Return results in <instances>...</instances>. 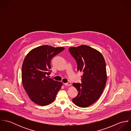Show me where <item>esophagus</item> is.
<instances>
[{
    "label": "esophagus",
    "mask_w": 131,
    "mask_h": 131,
    "mask_svg": "<svg viewBox=\"0 0 131 131\" xmlns=\"http://www.w3.org/2000/svg\"><path fill=\"white\" fill-rule=\"evenodd\" d=\"M64 84L66 86H71V83L70 82H68V83H64Z\"/></svg>",
    "instance_id": "34e87169"
}]
</instances>
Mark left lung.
<instances>
[{"label": "left lung", "mask_w": 131, "mask_h": 131, "mask_svg": "<svg viewBox=\"0 0 131 131\" xmlns=\"http://www.w3.org/2000/svg\"><path fill=\"white\" fill-rule=\"evenodd\" d=\"M69 51L82 72L81 84L73 83L79 93L72 101L77 106L86 107L94 103L105 87L107 75L104 58L98 50L87 45L71 47Z\"/></svg>", "instance_id": "8db88e82"}]
</instances>
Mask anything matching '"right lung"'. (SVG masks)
<instances>
[{
    "label": "right lung",
    "instance_id": "1",
    "mask_svg": "<svg viewBox=\"0 0 131 131\" xmlns=\"http://www.w3.org/2000/svg\"><path fill=\"white\" fill-rule=\"evenodd\" d=\"M64 48L42 45L31 50L25 57L21 68L24 89L31 100L39 105H47L56 99L62 83L49 78L51 59Z\"/></svg>",
    "mask_w": 131,
    "mask_h": 131
}]
</instances>
